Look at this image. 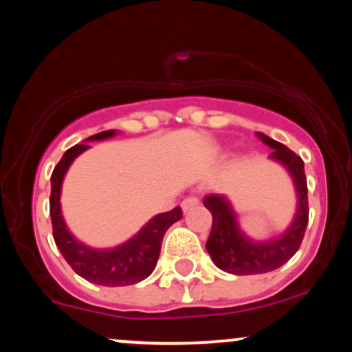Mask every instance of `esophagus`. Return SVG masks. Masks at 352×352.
Segmentation results:
<instances>
[{
    "label": "esophagus",
    "mask_w": 352,
    "mask_h": 352,
    "mask_svg": "<svg viewBox=\"0 0 352 352\" xmlns=\"http://www.w3.org/2000/svg\"><path fill=\"white\" fill-rule=\"evenodd\" d=\"M199 204L200 200L197 199V197H187V199L182 201V210H184V212H188V210L195 208Z\"/></svg>",
    "instance_id": "esophagus-1"
}]
</instances>
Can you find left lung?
<instances>
[{
    "instance_id": "left-lung-1",
    "label": "left lung",
    "mask_w": 352,
    "mask_h": 352,
    "mask_svg": "<svg viewBox=\"0 0 352 352\" xmlns=\"http://www.w3.org/2000/svg\"><path fill=\"white\" fill-rule=\"evenodd\" d=\"M256 137L273 148L270 159L281 164L292 175L298 199L296 213L281 235L258 241L241 230L235 210L227 197L220 193L205 197L204 205L213 217L212 232L205 246L213 263L232 274H260L280 268L298 252L308 225V185L301 157L261 132H256Z\"/></svg>"
}]
</instances>
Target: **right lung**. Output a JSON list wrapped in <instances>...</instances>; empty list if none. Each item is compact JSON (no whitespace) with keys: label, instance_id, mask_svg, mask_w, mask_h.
Returning <instances> with one entry per match:
<instances>
[{"label":"right lung","instance_id":"right-lung-1","mask_svg":"<svg viewBox=\"0 0 352 352\" xmlns=\"http://www.w3.org/2000/svg\"><path fill=\"white\" fill-rule=\"evenodd\" d=\"M116 131H106L86 139L104 140L114 137ZM87 144H78L71 147L56 165L51 175L50 213L52 223V236L64 260L69 263L84 280L102 286H127L145 280L155 268L160 254V246L165 232L182 218V208L175 207L170 212L159 213L148 220L131 240L114 246V248L98 250L79 241L67 228L60 213V187L64 175L76 157L87 151Z\"/></svg>","mask_w":352,"mask_h":352}]
</instances>
